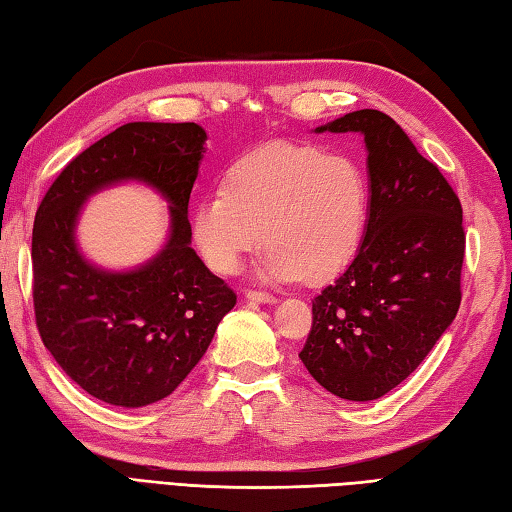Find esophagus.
Masks as SVG:
<instances>
[{
  "label": "esophagus",
  "instance_id": "obj_1",
  "mask_svg": "<svg viewBox=\"0 0 512 512\" xmlns=\"http://www.w3.org/2000/svg\"><path fill=\"white\" fill-rule=\"evenodd\" d=\"M245 298L252 300V302H276V298L271 296V294H267V291H256V289H249L247 294H245Z\"/></svg>",
  "mask_w": 512,
  "mask_h": 512
}]
</instances>
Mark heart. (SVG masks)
<instances>
[{
	"label": "heart",
	"instance_id": "obj_1",
	"mask_svg": "<svg viewBox=\"0 0 512 512\" xmlns=\"http://www.w3.org/2000/svg\"><path fill=\"white\" fill-rule=\"evenodd\" d=\"M367 221L369 181L356 159L274 143L243 156L196 205L192 232L216 274H234L265 241V280L325 283L356 258Z\"/></svg>",
	"mask_w": 512,
	"mask_h": 512
}]
</instances>
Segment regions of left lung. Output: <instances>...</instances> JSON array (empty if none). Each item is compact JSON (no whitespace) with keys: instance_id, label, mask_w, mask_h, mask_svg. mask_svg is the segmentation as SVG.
<instances>
[{"instance_id":"left-lung-1","label":"left lung","mask_w":512,"mask_h":512,"mask_svg":"<svg viewBox=\"0 0 512 512\" xmlns=\"http://www.w3.org/2000/svg\"><path fill=\"white\" fill-rule=\"evenodd\" d=\"M362 132L371 203L360 252L311 302L298 353L344 400H378L420 367L462 302V203L389 114L358 110L316 132Z\"/></svg>"}]
</instances>
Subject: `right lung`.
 Instances as JSON below:
<instances>
[{
	"label": "right lung",
	"instance_id": "add662e5",
	"mask_svg": "<svg viewBox=\"0 0 512 512\" xmlns=\"http://www.w3.org/2000/svg\"><path fill=\"white\" fill-rule=\"evenodd\" d=\"M207 134L196 123H125L72 159L41 198L33 225V302L52 358L92 398L137 409L179 387L210 347L236 294L190 247L187 205ZM137 178L173 207V234L148 266L92 268L74 243L82 201Z\"/></svg>",
	"mask_w": 512,
	"mask_h": 512
}]
</instances>
